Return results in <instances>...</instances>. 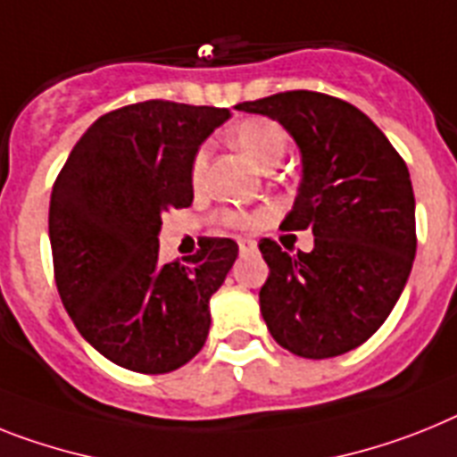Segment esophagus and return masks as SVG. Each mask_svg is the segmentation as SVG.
Wrapping results in <instances>:
<instances>
[{"label": "esophagus", "instance_id": "obj_1", "mask_svg": "<svg viewBox=\"0 0 457 457\" xmlns=\"http://www.w3.org/2000/svg\"><path fill=\"white\" fill-rule=\"evenodd\" d=\"M237 244H239V251L241 253H253V251H255V248H258V244H255V241H253V239H239V241H237Z\"/></svg>", "mask_w": 457, "mask_h": 457}]
</instances>
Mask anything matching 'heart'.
Masks as SVG:
<instances>
[{"label": "heart", "instance_id": "1", "mask_svg": "<svg viewBox=\"0 0 457 457\" xmlns=\"http://www.w3.org/2000/svg\"><path fill=\"white\" fill-rule=\"evenodd\" d=\"M229 144L239 148L244 155L251 160L253 164H258L260 170H271L281 162V157L287 151V132L281 122L271 120V118L253 116L244 118L228 132ZM206 162H209V151L206 145H202L193 157V167H190V179L195 186L202 183L206 171ZM270 211L267 209H222L218 213V220L225 228H255L260 222L267 220Z\"/></svg>", "mask_w": 457, "mask_h": 457}]
</instances>
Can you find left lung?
I'll use <instances>...</instances> for the list:
<instances>
[{
    "label": "left lung",
    "instance_id": "1",
    "mask_svg": "<svg viewBox=\"0 0 457 457\" xmlns=\"http://www.w3.org/2000/svg\"><path fill=\"white\" fill-rule=\"evenodd\" d=\"M293 134L304 176L281 228L312 229V253L260 241V312L283 348L312 360L365 344L400 300L416 255V199L402 155L360 109L287 90L237 104Z\"/></svg>",
    "mask_w": 457,
    "mask_h": 457
}]
</instances>
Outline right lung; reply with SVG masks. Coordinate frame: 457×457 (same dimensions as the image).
Returning a JSON list of instances; mask_svg holds the SVG:
<instances>
[{
	"label": "right lung",
	"instance_id": "add662e5",
	"mask_svg": "<svg viewBox=\"0 0 457 457\" xmlns=\"http://www.w3.org/2000/svg\"><path fill=\"white\" fill-rule=\"evenodd\" d=\"M228 109L167 99L109 111L53 183L48 235L60 300L83 339L111 362L167 374L209 335V300L237 244L204 237L195 255L160 262L162 213L193 204L190 167Z\"/></svg>",
	"mask_w": 457,
	"mask_h": 457
}]
</instances>
